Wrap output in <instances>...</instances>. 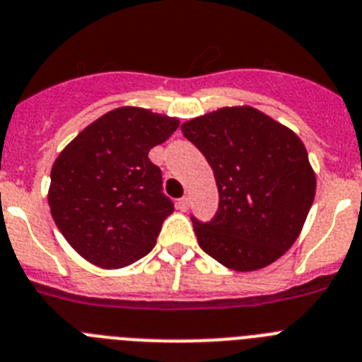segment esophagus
Here are the masks:
<instances>
[{
	"label": "esophagus",
	"instance_id": "1",
	"mask_svg": "<svg viewBox=\"0 0 362 362\" xmlns=\"http://www.w3.org/2000/svg\"><path fill=\"white\" fill-rule=\"evenodd\" d=\"M176 206H178L180 211H187V209H189V199H187V197H182V199L176 202Z\"/></svg>",
	"mask_w": 362,
	"mask_h": 362
}]
</instances>
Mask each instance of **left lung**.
Instances as JSON below:
<instances>
[{"label": "left lung", "instance_id": "8db88e82", "mask_svg": "<svg viewBox=\"0 0 362 362\" xmlns=\"http://www.w3.org/2000/svg\"><path fill=\"white\" fill-rule=\"evenodd\" d=\"M214 169L218 209L191 217L200 248L238 272L263 269L298 238L317 178L300 138L252 106L221 108L182 124Z\"/></svg>", "mask_w": 362, "mask_h": 362}]
</instances>
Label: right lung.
Returning <instances> with one entry per match:
<instances>
[{"mask_svg":"<svg viewBox=\"0 0 362 362\" xmlns=\"http://www.w3.org/2000/svg\"><path fill=\"white\" fill-rule=\"evenodd\" d=\"M180 121L145 108L108 112L73 139L51 169L49 208L66 241L93 265L121 269L153 250L175 204L148 151Z\"/></svg>","mask_w":362,"mask_h":362,"instance_id":"obj_1","label":"right lung"}]
</instances>
